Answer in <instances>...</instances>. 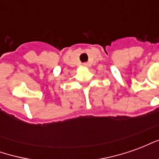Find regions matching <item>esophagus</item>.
<instances>
[{"instance_id": "obj_1", "label": "esophagus", "mask_w": 159, "mask_h": 159, "mask_svg": "<svg viewBox=\"0 0 159 159\" xmlns=\"http://www.w3.org/2000/svg\"><path fill=\"white\" fill-rule=\"evenodd\" d=\"M87 65H88V64H86V63H85V64H83V66H87Z\"/></svg>"}]
</instances>
